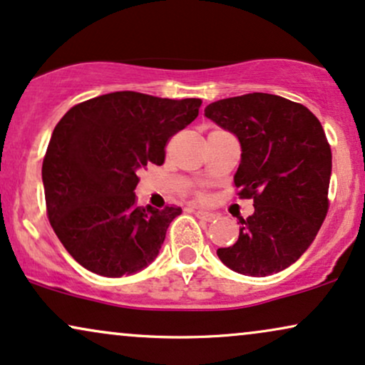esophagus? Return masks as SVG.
Segmentation results:
<instances>
[{"mask_svg": "<svg viewBox=\"0 0 365 365\" xmlns=\"http://www.w3.org/2000/svg\"><path fill=\"white\" fill-rule=\"evenodd\" d=\"M194 214L199 219H202V221H207V222H210V221H214V219H216V214H212V212H207V210H194Z\"/></svg>", "mask_w": 365, "mask_h": 365, "instance_id": "34e87169", "label": "esophagus"}]
</instances>
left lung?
Listing matches in <instances>:
<instances>
[{"label":"left lung","instance_id":"obj_1","mask_svg":"<svg viewBox=\"0 0 365 365\" xmlns=\"http://www.w3.org/2000/svg\"><path fill=\"white\" fill-rule=\"evenodd\" d=\"M204 112L238 138L235 185L255 205L217 257L238 274H277L299 260L327 217L331 149L323 127L304 105L270 93L217 100Z\"/></svg>","mask_w":365,"mask_h":365}]
</instances>
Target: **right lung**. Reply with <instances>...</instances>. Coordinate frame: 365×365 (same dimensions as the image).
Returning a JSON list of instances; mask_svg holds the SVG:
<instances>
[{"label":"right lung","mask_w":365,"mask_h":365,"mask_svg":"<svg viewBox=\"0 0 365 365\" xmlns=\"http://www.w3.org/2000/svg\"><path fill=\"white\" fill-rule=\"evenodd\" d=\"M200 98L115 91L74 105L42 163L47 217L68 253L93 274L122 277L156 258L180 207H140L138 171L165 163V146L199 115Z\"/></svg>","instance_id":"right-lung-1"}]
</instances>
